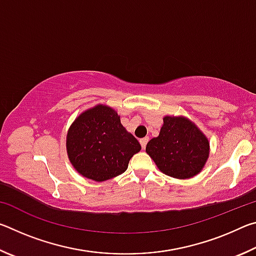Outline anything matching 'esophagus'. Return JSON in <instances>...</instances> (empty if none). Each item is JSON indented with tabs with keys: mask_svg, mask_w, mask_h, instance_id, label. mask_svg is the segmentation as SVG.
Instances as JSON below:
<instances>
[{
	"mask_svg": "<svg viewBox=\"0 0 256 256\" xmlns=\"http://www.w3.org/2000/svg\"><path fill=\"white\" fill-rule=\"evenodd\" d=\"M148 141H149V138H141V140H140V144H141V146H142V149H146V144H148Z\"/></svg>",
	"mask_w": 256,
	"mask_h": 256,
	"instance_id": "obj_1",
	"label": "esophagus"
}]
</instances>
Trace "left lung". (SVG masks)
<instances>
[{"instance_id": "left-lung-1", "label": "left lung", "mask_w": 256, "mask_h": 256, "mask_svg": "<svg viewBox=\"0 0 256 256\" xmlns=\"http://www.w3.org/2000/svg\"><path fill=\"white\" fill-rule=\"evenodd\" d=\"M160 172L174 178L198 175L209 158L208 138L196 124L183 116H164L157 138L146 148Z\"/></svg>"}]
</instances>
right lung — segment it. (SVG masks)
I'll list each match as a JSON object with an SVG mask.
<instances>
[{
	"instance_id": "add662e5",
	"label": "right lung",
	"mask_w": 256,
	"mask_h": 256,
	"mask_svg": "<svg viewBox=\"0 0 256 256\" xmlns=\"http://www.w3.org/2000/svg\"><path fill=\"white\" fill-rule=\"evenodd\" d=\"M140 150L138 141L120 124L118 112L106 105L81 112L68 131L66 151L72 166L96 182L123 174Z\"/></svg>"
}]
</instances>
